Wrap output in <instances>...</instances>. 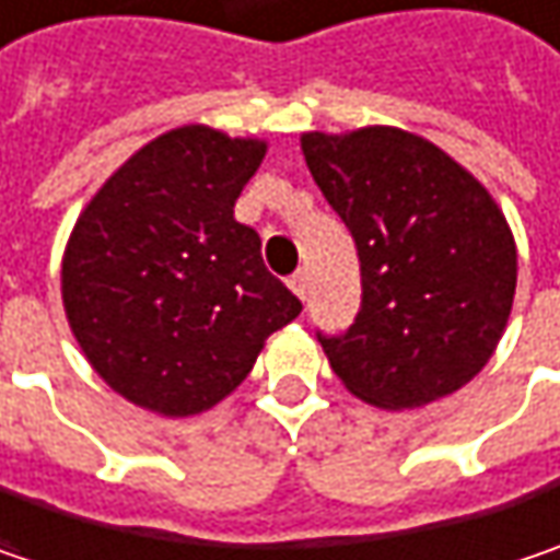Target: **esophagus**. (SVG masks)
Returning a JSON list of instances; mask_svg holds the SVG:
<instances>
[{"label":"esophagus","mask_w":560,"mask_h":560,"mask_svg":"<svg viewBox=\"0 0 560 560\" xmlns=\"http://www.w3.org/2000/svg\"><path fill=\"white\" fill-rule=\"evenodd\" d=\"M288 284H291V291H294V294H298L301 301L307 298V288H311V279H307V272H304V269H301V272H294Z\"/></svg>","instance_id":"1"}]
</instances>
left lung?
Segmentation results:
<instances>
[{"mask_svg":"<svg viewBox=\"0 0 560 560\" xmlns=\"http://www.w3.org/2000/svg\"><path fill=\"white\" fill-rule=\"evenodd\" d=\"M301 151L361 259V311L316 332L348 393L402 411L456 393L488 364L516 291V244L481 183L396 126L304 132Z\"/></svg>","mask_w":560,"mask_h":560,"instance_id":"1","label":"left lung"}]
</instances>
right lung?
<instances>
[{
	"mask_svg": "<svg viewBox=\"0 0 560 560\" xmlns=\"http://www.w3.org/2000/svg\"><path fill=\"white\" fill-rule=\"evenodd\" d=\"M266 142L180 126L139 149L79 214L62 307L122 399L186 418L234 393L301 301L234 218Z\"/></svg>",
	"mask_w": 560,
	"mask_h": 560,
	"instance_id": "obj_1",
	"label": "right lung"
}]
</instances>
